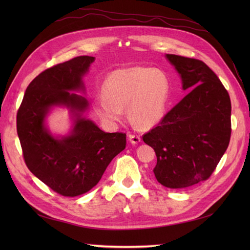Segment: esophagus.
Here are the masks:
<instances>
[{"label": "esophagus", "mask_w": 250, "mask_h": 250, "mask_svg": "<svg viewBox=\"0 0 250 250\" xmlns=\"http://www.w3.org/2000/svg\"><path fill=\"white\" fill-rule=\"evenodd\" d=\"M129 141L132 143V144H137V143L141 142V136L137 134H129Z\"/></svg>", "instance_id": "34e87169"}]
</instances>
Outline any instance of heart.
Here are the masks:
<instances>
[{"instance_id": "heart-1", "label": "heart", "mask_w": 250, "mask_h": 250, "mask_svg": "<svg viewBox=\"0 0 250 250\" xmlns=\"http://www.w3.org/2000/svg\"><path fill=\"white\" fill-rule=\"evenodd\" d=\"M105 93L94 98L98 115L106 122H117L128 106L130 120L141 129L156 125L166 113L169 97L167 74L153 67L134 66L113 72L104 83Z\"/></svg>"}]
</instances>
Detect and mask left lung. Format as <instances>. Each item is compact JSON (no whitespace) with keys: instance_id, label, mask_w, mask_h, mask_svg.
<instances>
[{"instance_id":"1","label":"left lung","mask_w":250,"mask_h":250,"mask_svg":"<svg viewBox=\"0 0 250 250\" xmlns=\"http://www.w3.org/2000/svg\"><path fill=\"white\" fill-rule=\"evenodd\" d=\"M190 92L143 135L155 149L153 173L164 187L183 189L207 180L231 137V101L218 76L203 61L167 55Z\"/></svg>"}]
</instances>
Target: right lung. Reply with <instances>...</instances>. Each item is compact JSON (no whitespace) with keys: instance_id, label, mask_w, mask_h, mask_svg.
I'll return each mask as SVG.
<instances>
[{"instance_id":"1","label":"right lung","mask_w":250,"mask_h":250,"mask_svg":"<svg viewBox=\"0 0 250 250\" xmlns=\"http://www.w3.org/2000/svg\"><path fill=\"white\" fill-rule=\"evenodd\" d=\"M93 57L81 56L47 68L30 83L17 113V133L26 167L58 194L77 196L97 185L113 159L125 148L126 134L106 133L79 111L87 100L73 90L83 89L82 77ZM65 104L77 111L70 136L55 139L43 119L51 105Z\"/></svg>"}]
</instances>
